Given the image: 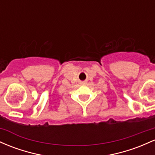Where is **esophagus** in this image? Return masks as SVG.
<instances>
[{"label":"esophagus","instance_id":"obj_1","mask_svg":"<svg viewBox=\"0 0 155 155\" xmlns=\"http://www.w3.org/2000/svg\"><path fill=\"white\" fill-rule=\"evenodd\" d=\"M81 84H85V82H84V81H82V82H81Z\"/></svg>","mask_w":155,"mask_h":155}]
</instances>
